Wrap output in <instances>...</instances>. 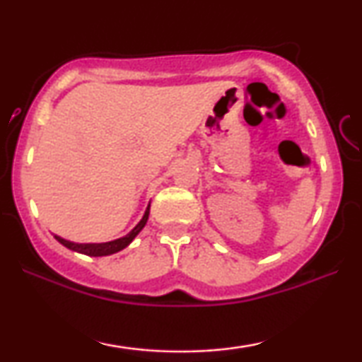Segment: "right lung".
Masks as SVG:
<instances>
[{"label": "right lung", "instance_id": "1", "mask_svg": "<svg viewBox=\"0 0 362 362\" xmlns=\"http://www.w3.org/2000/svg\"><path fill=\"white\" fill-rule=\"evenodd\" d=\"M148 216H150V206L146 207L145 211V216H143V219L138 222L135 226V229H133L130 234H127L125 237H120V239L117 240H112V242H105V244H76V242H71V240H66L62 239V237L59 235H54L56 237L57 242H61L64 247H67V249H71L74 252H78V254H83V255H90V257H103V255H112L115 254V252H120L125 249V247L130 244V242L135 239V237L140 234V230L145 227L146 221H148Z\"/></svg>", "mask_w": 362, "mask_h": 362}]
</instances>
